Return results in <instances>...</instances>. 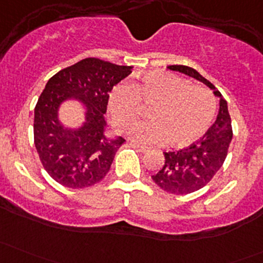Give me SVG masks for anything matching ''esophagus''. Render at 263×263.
<instances>
[{
    "instance_id": "34e87169",
    "label": "esophagus",
    "mask_w": 263,
    "mask_h": 263,
    "mask_svg": "<svg viewBox=\"0 0 263 263\" xmlns=\"http://www.w3.org/2000/svg\"><path fill=\"white\" fill-rule=\"evenodd\" d=\"M135 146H136V147H139V148H140V151H141V153H147V151L150 150V148H148L147 146H144V145L135 144Z\"/></svg>"
}]
</instances>
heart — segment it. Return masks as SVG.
Returning <instances> with one entry per match:
<instances>
[{
    "label": "heart",
    "mask_w": 263,
    "mask_h": 263,
    "mask_svg": "<svg viewBox=\"0 0 263 263\" xmlns=\"http://www.w3.org/2000/svg\"><path fill=\"white\" fill-rule=\"evenodd\" d=\"M140 104L151 105V119L132 126L128 134L145 144L188 146L203 136L215 116V99L208 89L165 71H151L110 90L108 110L117 128L136 121Z\"/></svg>",
    "instance_id": "heart-1"
}]
</instances>
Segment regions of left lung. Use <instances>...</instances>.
I'll use <instances>...</instances> for the list:
<instances>
[{
	"instance_id": "8db88e82",
	"label": "left lung",
	"mask_w": 263,
	"mask_h": 263,
	"mask_svg": "<svg viewBox=\"0 0 263 263\" xmlns=\"http://www.w3.org/2000/svg\"><path fill=\"white\" fill-rule=\"evenodd\" d=\"M168 68L203 82L220 98L219 115L209 131L188 147L164 153L165 161L163 168L155 176H151L161 190L173 195H188L205 187L224 164L233 137L232 119L228 112L227 100L195 68L182 65H172Z\"/></svg>"
}]
</instances>
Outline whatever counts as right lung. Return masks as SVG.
<instances>
[{
	"label": "right lung",
	"mask_w": 263,
	"mask_h": 263,
	"mask_svg": "<svg viewBox=\"0 0 263 263\" xmlns=\"http://www.w3.org/2000/svg\"><path fill=\"white\" fill-rule=\"evenodd\" d=\"M131 66H118L99 58H85L53 75L34 109V144L47 173L68 188H85L100 182L124 139H108V97L116 84L131 73ZM76 97L87 107L80 129L67 130L58 121V108Z\"/></svg>",
	"instance_id": "obj_1"
}]
</instances>
